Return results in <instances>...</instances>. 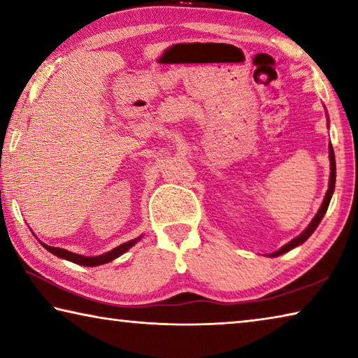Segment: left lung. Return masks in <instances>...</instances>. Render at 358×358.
Returning <instances> with one entry per match:
<instances>
[{
    "mask_svg": "<svg viewBox=\"0 0 358 358\" xmlns=\"http://www.w3.org/2000/svg\"><path fill=\"white\" fill-rule=\"evenodd\" d=\"M330 169H331V172H330V183H329V189H327V194H325V199H324V202H322V205H320V210L317 211V215L314 216V220L311 221V224L310 226H308L305 230H303V232L299 235V237L296 238H294L292 241H289L287 245H284L280 251H276V252H273V254H270L271 257H276V256H281V254H284V252H287V251H290V250H294L295 246H299V245H301L303 241H306L308 238H310V235L314 232V230H316V227L319 226V222L322 221V217H324V215H325V211H327V208H329V203H330V199H331V194H333V191H335V181H336V162H335V153H333V147H331V143H330Z\"/></svg>",
    "mask_w": 358,
    "mask_h": 358,
    "instance_id": "obj_1",
    "label": "left lung"
}]
</instances>
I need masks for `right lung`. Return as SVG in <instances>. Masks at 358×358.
Wrapping results in <instances>:
<instances>
[{"label":"right lung","mask_w":358,"mask_h":358,"mask_svg":"<svg viewBox=\"0 0 358 358\" xmlns=\"http://www.w3.org/2000/svg\"><path fill=\"white\" fill-rule=\"evenodd\" d=\"M138 240V238H137ZM137 240H131V241H126V243L120 245L118 248H115V250L108 251L106 254H101V256H96V257H87V256H80V254H74V252H69L66 250H62V248H53V246H47L42 243V246L47 248V251H50L52 254H55V256L66 259V260H71V262L78 264V265H85V266H96V265H102V264H107L110 262V260L117 259L121 254L126 252L129 250V248L136 243Z\"/></svg>","instance_id":"1"}]
</instances>
